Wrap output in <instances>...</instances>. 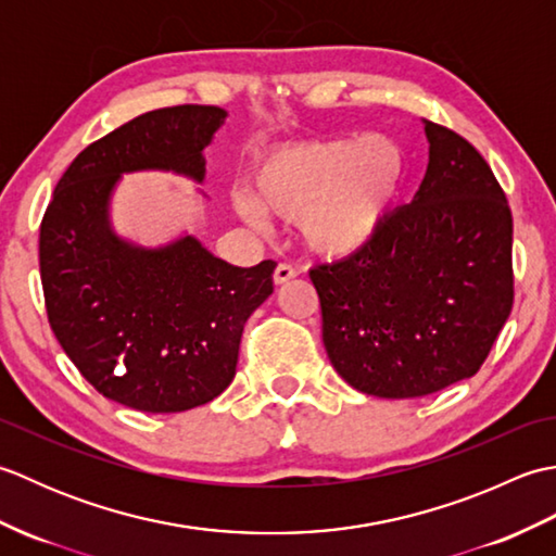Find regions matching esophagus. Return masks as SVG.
<instances>
[{
    "instance_id": "esophagus-1",
    "label": "esophagus",
    "mask_w": 556,
    "mask_h": 556,
    "mask_svg": "<svg viewBox=\"0 0 556 556\" xmlns=\"http://www.w3.org/2000/svg\"><path fill=\"white\" fill-rule=\"evenodd\" d=\"M293 277H296V269H293L291 265H287V263L277 265V269H275V285H277V287L287 285V281H291Z\"/></svg>"
}]
</instances>
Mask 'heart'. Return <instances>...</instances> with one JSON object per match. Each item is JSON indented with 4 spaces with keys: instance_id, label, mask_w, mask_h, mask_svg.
Instances as JSON below:
<instances>
[{
    "instance_id": "obj_1",
    "label": "heart",
    "mask_w": 556,
    "mask_h": 556,
    "mask_svg": "<svg viewBox=\"0 0 556 556\" xmlns=\"http://www.w3.org/2000/svg\"><path fill=\"white\" fill-rule=\"evenodd\" d=\"M406 174L404 150L394 138L305 140L267 152L236 210L257 222L255 207L296 222L311 253L344 257L368 245L392 210Z\"/></svg>"
}]
</instances>
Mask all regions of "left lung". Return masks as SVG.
I'll list each match as a JSON object with an SVG mask.
<instances>
[{
	"instance_id": "obj_1",
	"label": "left lung",
	"mask_w": 556,
	"mask_h": 556,
	"mask_svg": "<svg viewBox=\"0 0 556 556\" xmlns=\"http://www.w3.org/2000/svg\"><path fill=\"white\" fill-rule=\"evenodd\" d=\"M425 179L375 239L317 265L323 341L363 394L416 399L468 380L514 305V219L490 164L466 138L422 122Z\"/></svg>"
}]
</instances>
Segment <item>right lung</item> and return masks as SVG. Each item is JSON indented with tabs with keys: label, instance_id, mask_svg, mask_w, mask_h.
I'll return each instance as SVG.
<instances>
[{
	"label": "right lung",
	"instance_id": "obj_1",
	"mask_svg": "<svg viewBox=\"0 0 556 556\" xmlns=\"http://www.w3.org/2000/svg\"><path fill=\"white\" fill-rule=\"evenodd\" d=\"M227 112L179 104L96 140L59 179L40 227L47 317L80 375L116 404L179 413L236 375L243 325L267 301L277 263L236 267L195 236L148 248L114 231L110 205L131 172L205 181L203 150Z\"/></svg>",
	"mask_w": 556,
	"mask_h": 556
}]
</instances>
